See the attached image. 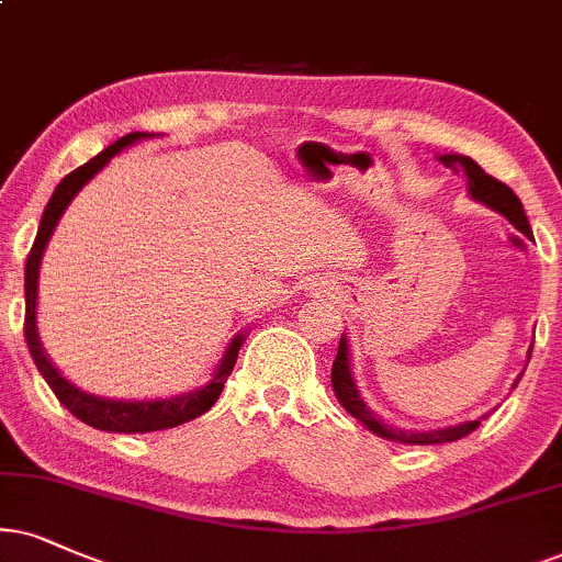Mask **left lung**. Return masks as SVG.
<instances>
[{
    "instance_id": "8db88e82",
    "label": "left lung",
    "mask_w": 562,
    "mask_h": 562,
    "mask_svg": "<svg viewBox=\"0 0 562 562\" xmlns=\"http://www.w3.org/2000/svg\"><path fill=\"white\" fill-rule=\"evenodd\" d=\"M438 160L443 162L446 168L457 170V173L461 170V173L467 176V191H470V196L474 199V202H480L490 210L501 212V215L506 217L516 231H521L524 236L531 238V225H529L527 215H524L521 202H518V196L506 187V183H501L498 179H493V176H487L485 170H482L472 158H467V155H438ZM527 358H531V350ZM518 381H521V375H518L516 383ZM331 386H334V394H337L339 404L350 412L355 420L363 423L368 430L375 432V436H381L386 440H400V443H415V446L451 443V440L470 436L472 430H477L480 420H485V417H480V420H464V423L449 425V428H436V430H402V428H396V425L383 423L375 412H371V407H368V404L363 402V396H360V392H358V383H355L352 363H350V347H347L345 334H342V339H339L337 358H334V366H331Z\"/></svg>"
}]
</instances>
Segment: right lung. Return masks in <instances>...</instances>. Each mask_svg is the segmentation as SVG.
<instances>
[{"label": "right lung", "instance_id": "1", "mask_svg": "<svg viewBox=\"0 0 562 562\" xmlns=\"http://www.w3.org/2000/svg\"><path fill=\"white\" fill-rule=\"evenodd\" d=\"M155 134L147 132H132L126 137L116 139L113 145L105 147L103 153H98L95 158L85 162L77 170H72L69 176H64L59 181V187L54 189L52 199H48L44 217H41L38 233H35L33 248L27 254L25 261V342L27 350L33 355V363L38 368L41 375H44L52 392L56 394L64 407H67L77 420L92 425L98 430H109V432H153V430H166V428H176V425H183L194 417L204 415L212 404L217 402L220 392H223L225 381L233 371L238 360V350L240 345L246 342V334L238 331L236 337L231 339L228 350H225L223 360H220L212 379L204 383V386L191 389L187 394H176V396H166V400H105V396H95L82 392L80 386H75L72 381H67L59 373V368L52 363L44 345L38 339V326H35V305H38V272H41V259H44L46 244L52 238V233L59 223L64 210L69 207V202L77 196L85 183H88L98 170L105 168L113 155H119L124 147L134 145L139 139H150Z\"/></svg>", "mask_w": 562, "mask_h": 562}]
</instances>
